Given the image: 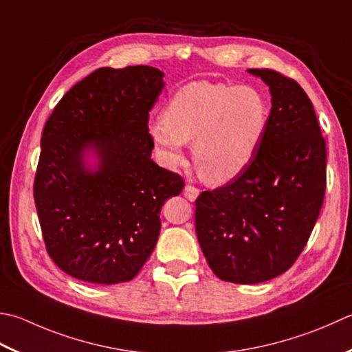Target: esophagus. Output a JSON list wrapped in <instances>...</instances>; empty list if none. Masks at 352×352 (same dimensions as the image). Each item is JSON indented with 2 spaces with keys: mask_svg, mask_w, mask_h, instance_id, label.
<instances>
[{
  "mask_svg": "<svg viewBox=\"0 0 352 352\" xmlns=\"http://www.w3.org/2000/svg\"><path fill=\"white\" fill-rule=\"evenodd\" d=\"M183 194H184L186 198L190 199V201H195L197 197L199 195V189L195 188V186H192V184H186Z\"/></svg>",
  "mask_w": 352,
  "mask_h": 352,
  "instance_id": "obj_1",
  "label": "esophagus"
}]
</instances>
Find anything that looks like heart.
I'll return each mask as SVG.
<instances>
[{
  "mask_svg": "<svg viewBox=\"0 0 352 352\" xmlns=\"http://www.w3.org/2000/svg\"><path fill=\"white\" fill-rule=\"evenodd\" d=\"M270 125V107L259 89L224 82L192 80L170 96L163 119L149 123V137L162 160L174 166L192 153L199 174L224 184L256 158Z\"/></svg>",
  "mask_w": 352,
  "mask_h": 352,
  "instance_id": "b5f03b06",
  "label": "heart"
}]
</instances>
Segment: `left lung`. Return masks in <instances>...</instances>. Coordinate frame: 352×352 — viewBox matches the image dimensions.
<instances>
[{
  "label": "left lung",
  "mask_w": 352,
  "mask_h": 352,
  "mask_svg": "<svg viewBox=\"0 0 352 352\" xmlns=\"http://www.w3.org/2000/svg\"><path fill=\"white\" fill-rule=\"evenodd\" d=\"M270 87V125L243 174L195 201L198 243L212 272L259 284L290 268L311 235L327 188V143L313 103L292 78L250 68Z\"/></svg>",
  "instance_id": "left-lung-1"
}]
</instances>
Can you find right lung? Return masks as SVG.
<instances>
[{
    "label": "right lung",
    "instance_id": "add662e5",
    "mask_svg": "<svg viewBox=\"0 0 352 352\" xmlns=\"http://www.w3.org/2000/svg\"><path fill=\"white\" fill-rule=\"evenodd\" d=\"M154 67H103L54 107L41 137L33 197L47 253L93 284L131 280L153 253L160 210L183 178L151 160L149 111L163 89ZM94 148L91 171L83 153Z\"/></svg>",
    "mask_w": 352,
    "mask_h": 352
}]
</instances>
